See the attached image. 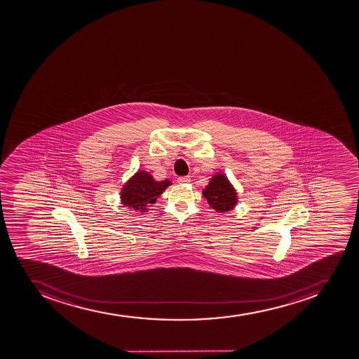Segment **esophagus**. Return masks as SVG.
<instances>
[{
	"label": "esophagus",
	"instance_id": "obj_1",
	"mask_svg": "<svg viewBox=\"0 0 359 359\" xmlns=\"http://www.w3.org/2000/svg\"><path fill=\"white\" fill-rule=\"evenodd\" d=\"M189 181H191L189 177H179L178 178L179 184H187Z\"/></svg>",
	"mask_w": 359,
	"mask_h": 359
}]
</instances>
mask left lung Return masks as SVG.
I'll return each mask as SVG.
<instances>
[{"label":"left lung","mask_w":359,"mask_h":359,"mask_svg":"<svg viewBox=\"0 0 359 359\" xmlns=\"http://www.w3.org/2000/svg\"><path fill=\"white\" fill-rule=\"evenodd\" d=\"M208 203L218 212H225L234 208L238 202L236 191L229 179L222 173L215 175L203 191Z\"/></svg>","instance_id":"8db88e82"}]
</instances>
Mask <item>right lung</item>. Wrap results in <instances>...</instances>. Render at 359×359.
I'll return each instance as SVG.
<instances>
[{
  "instance_id": "add662e5",
  "label": "right lung",
  "mask_w": 359,
  "mask_h": 359,
  "mask_svg": "<svg viewBox=\"0 0 359 359\" xmlns=\"http://www.w3.org/2000/svg\"><path fill=\"white\" fill-rule=\"evenodd\" d=\"M170 184L171 181L168 179L156 181L148 172H137L121 189V202L134 211L147 212V208L155 203L159 195H162Z\"/></svg>"
}]
</instances>
